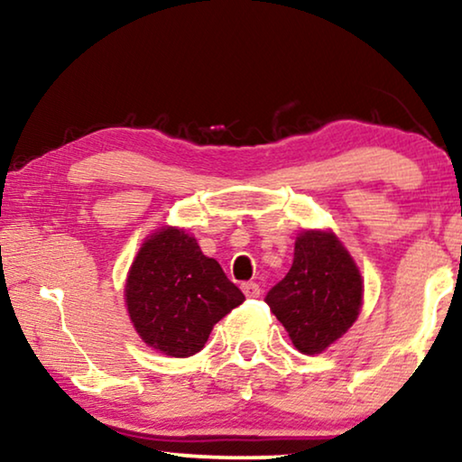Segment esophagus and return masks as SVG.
Returning <instances> with one entry per match:
<instances>
[{
    "mask_svg": "<svg viewBox=\"0 0 462 462\" xmlns=\"http://www.w3.org/2000/svg\"><path fill=\"white\" fill-rule=\"evenodd\" d=\"M242 290H244V294L248 296V299H258V296H261V288H258V283H254V282L244 283Z\"/></svg>",
    "mask_w": 462,
    "mask_h": 462,
    "instance_id": "esophagus-1",
    "label": "esophagus"
}]
</instances>
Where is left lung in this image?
<instances>
[{
    "label": "left lung",
    "instance_id": "8db88e82",
    "mask_svg": "<svg viewBox=\"0 0 462 462\" xmlns=\"http://www.w3.org/2000/svg\"><path fill=\"white\" fill-rule=\"evenodd\" d=\"M364 282L349 252L330 231H302L286 277L264 296L300 353L315 356L357 319Z\"/></svg>",
    "mask_w": 462,
    "mask_h": 462
}]
</instances>
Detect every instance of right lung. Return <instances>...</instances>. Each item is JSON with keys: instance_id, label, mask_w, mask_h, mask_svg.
I'll return each mask as SVG.
<instances>
[{"instance_id": "right-lung-1", "label": "right lung", "mask_w": 462, "mask_h": 462, "mask_svg": "<svg viewBox=\"0 0 462 462\" xmlns=\"http://www.w3.org/2000/svg\"><path fill=\"white\" fill-rule=\"evenodd\" d=\"M245 296L198 239L176 226L155 231L132 263L125 305L138 337L170 357L204 349L217 321Z\"/></svg>"}]
</instances>
